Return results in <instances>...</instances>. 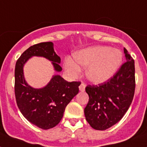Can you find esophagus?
<instances>
[{
  "instance_id": "esophagus-1",
  "label": "esophagus",
  "mask_w": 147,
  "mask_h": 147,
  "mask_svg": "<svg viewBox=\"0 0 147 147\" xmlns=\"http://www.w3.org/2000/svg\"><path fill=\"white\" fill-rule=\"evenodd\" d=\"M85 89V84H83V83H82L80 85H79V91L80 92H84Z\"/></svg>"
}]
</instances>
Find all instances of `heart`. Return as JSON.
Returning a JSON list of instances; mask_svg holds the SVG:
<instances>
[{
  "label": "heart",
  "mask_w": 147,
  "mask_h": 147,
  "mask_svg": "<svg viewBox=\"0 0 147 147\" xmlns=\"http://www.w3.org/2000/svg\"><path fill=\"white\" fill-rule=\"evenodd\" d=\"M71 58L65 59L64 66L72 77L78 76L80 66L87 67L86 76L94 84L110 80L121 67L123 55L121 51L107 47H92L76 52Z\"/></svg>",
  "instance_id": "1"
}]
</instances>
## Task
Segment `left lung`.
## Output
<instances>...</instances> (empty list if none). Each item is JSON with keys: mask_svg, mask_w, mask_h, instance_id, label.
<instances>
[{"mask_svg": "<svg viewBox=\"0 0 147 147\" xmlns=\"http://www.w3.org/2000/svg\"><path fill=\"white\" fill-rule=\"evenodd\" d=\"M126 61L110 80L88 85L89 100L85 108L86 121L94 130H107L121 120L132 102L135 91L134 60L124 48Z\"/></svg>", "mask_w": 147, "mask_h": 147, "instance_id": "8db88e82", "label": "left lung"}]
</instances>
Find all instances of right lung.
I'll list each match as a JSON object with an SVG mask.
<instances>
[{
	"instance_id": "add662e5",
	"label": "right lung",
	"mask_w": 147,
	"mask_h": 147,
	"mask_svg": "<svg viewBox=\"0 0 147 147\" xmlns=\"http://www.w3.org/2000/svg\"><path fill=\"white\" fill-rule=\"evenodd\" d=\"M33 56L46 58L54 70L62 71L61 59L55 53L52 42H40L24 51L15 65V97L24 117L38 127L48 130L62 120L67 105L78 93V82H69L59 75L53 76L45 87L34 88L24 78V66Z\"/></svg>"
}]
</instances>
